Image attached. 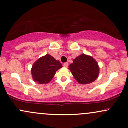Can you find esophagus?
Listing matches in <instances>:
<instances>
[{
    "instance_id": "obj_1",
    "label": "esophagus",
    "mask_w": 128,
    "mask_h": 128,
    "mask_svg": "<svg viewBox=\"0 0 128 128\" xmlns=\"http://www.w3.org/2000/svg\"><path fill=\"white\" fill-rule=\"evenodd\" d=\"M68 66V62H65L64 63V64H63V66H64V67H67Z\"/></svg>"
}]
</instances>
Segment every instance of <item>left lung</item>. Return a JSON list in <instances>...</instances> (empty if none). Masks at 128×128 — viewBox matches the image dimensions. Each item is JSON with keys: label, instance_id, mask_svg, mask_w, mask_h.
<instances>
[{"label": "left lung", "instance_id": "1", "mask_svg": "<svg viewBox=\"0 0 128 128\" xmlns=\"http://www.w3.org/2000/svg\"><path fill=\"white\" fill-rule=\"evenodd\" d=\"M68 69L80 84H88L94 81L99 74V66L91 56L81 54L73 60Z\"/></svg>", "mask_w": 128, "mask_h": 128}]
</instances>
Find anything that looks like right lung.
Instances as JSON below:
<instances>
[{"label":"right lung","instance_id":"right-lung-1","mask_svg":"<svg viewBox=\"0 0 128 128\" xmlns=\"http://www.w3.org/2000/svg\"><path fill=\"white\" fill-rule=\"evenodd\" d=\"M62 67L58 60L49 54L40 57L33 64L31 68L32 77L39 84H46L52 80L58 69Z\"/></svg>","mask_w":128,"mask_h":128}]
</instances>
